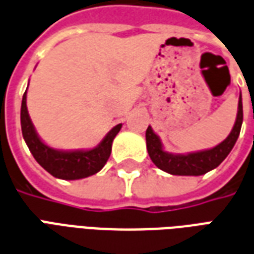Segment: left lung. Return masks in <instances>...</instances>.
<instances>
[{
    "instance_id": "1",
    "label": "left lung",
    "mask_w": 254,
    "mask_h": 254,
    "mask_svg": "<svg viewBox=\"0 0 254 254\" xmlns=\"http://www.w3.org/2000/svg\"><path fill=\"white\" fill-rule=\"evenodd\" d=\"M242 119V97L240 96L238 100V112L234 127L231 129L229 136L219 145L212 149L196 151L190 154H172L162 149L158 135L154 134L151 127L146 129V146L151 161L154 162L157 168L164 170L166 173L176 176H200L204 175L210 170L215 169L216 166L221 165V162L229 155L231 149L236 145L238 135L241 131Z\"/></svg>"
}]
</instances>
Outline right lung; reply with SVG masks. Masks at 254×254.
<instances>
[{"label":"right lung","mask_w":254,"mask_h":254,"mask_svg":"<svg viewBox=\"0 0 254 254\" xmlns=\"http://www.w3.org/2000/svg\"><path fill=\"white\" fill-rule=\"evenodd\" d=\"M120 128L122 125L115 126L94 149L73 150V151L55 150L42 142L36 134L27 109V90L23 96L21 131H23L24 140L29 147V151L32 153L33 158L38 161L39 165L57 179L78 180L100 172L108 161L112 150V142Z\"/></svg>","instance_id":"right-lung-1"}]
</instances>
